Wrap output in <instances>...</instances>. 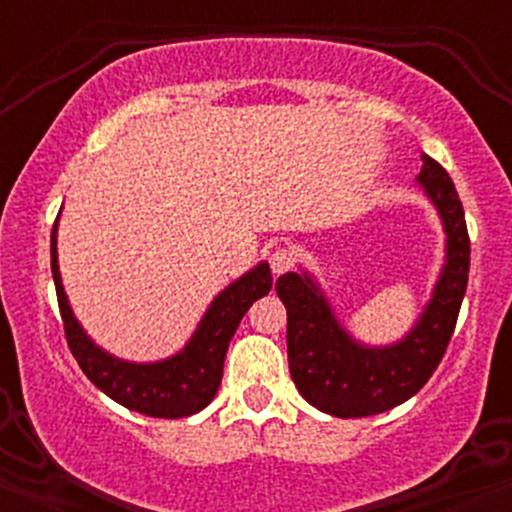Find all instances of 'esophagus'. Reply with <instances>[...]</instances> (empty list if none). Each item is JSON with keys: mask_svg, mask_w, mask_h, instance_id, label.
Here are the masks:
<instances>
[{"mask_svg": "<svg viewBox=\"0 0 512 512\" xmlns=\"http://www.w3.org/2000/svg\"><path fill=\"white\" fill-rule=\"evenodd\" d=\"M269 267L274 274H284L293 267V252L289 248H276L269 252Z\"/></svg>", "mask_w": 512, "mask_h": 512, "instance_id": "34e87169", "label": "esophagus"}]
</instances>
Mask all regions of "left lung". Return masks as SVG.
Wrapping results in <instances>:
<instances>
[{"label":"left lung","mask_w":512,"mask_h":512,"mask_svg":"<svg viewBox=\"0 0 512 512\" xmlns=\"http://www.w3.org/2000/svg\"><path fill=\"white\" fill-rule=\"evenodd\" d=\"M416 187L436 209L445 233V257L431 298L402 337L390 344L356 339L317 276L298 264V272L276 279L286 305L289 370L298 392L313 407L339 419L383 414L407 402L438 368L455 330L467 291L469 236L462 202L450 175L431 156L421 154Z\"/></svg>","instance_id":"obj_1"}]
</instances>
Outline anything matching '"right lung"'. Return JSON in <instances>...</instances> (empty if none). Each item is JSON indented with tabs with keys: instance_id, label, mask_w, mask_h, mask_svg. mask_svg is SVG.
Wrapping results in <instances>:
<instances>
[{
	"instance_id": "add662e5",
	"label": "right lung",
	"mask_w": 512,
	"mask_h": 512,
	"mask_svg": "<svg viewBox=\"0 0 512 512\" xmlns=\"http://www.w3.org/2000/svg\"><path fill=\"white\" fill-rule=\"evenodd\" d=\"M60 216H57L50 236L52 279H55L57 303H60L69 349L86 378L117 404L146 416L180 419V416L202 411L219 392L223 361H226L228 344H231L240 320L257 298L267 296L272 289L269 262H257L243 276L231 281L226 289L216 293L214 301L204 310L202 320L197 322L192 337L180 351L158 358V361H127L93 342L91 334L76 320L62 284L60 260H57Z\"/></svg>"
}]
</instances>
